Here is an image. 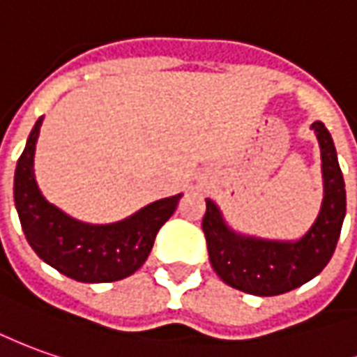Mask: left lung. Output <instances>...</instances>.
<instances>
[{
    "label": "left lung",
    "instance_id": "8db88e82",
    "mask_svg": "<svg viewBox=\"0 0 357 357\" xmlns=\"http://www.w3.org/2000/svg\"><path fill=\"white\" fill-rule=\"evenodd\" d=\"M311 128L319 138L324 197L321 213L299 240H266L246 236L230 229L219 207L205 199L203 232L213 270L234 289L250 295L271 297L319 275L331 261L346 217V189L336 148L328 128L317 121Z\"/></svg>",
    "mask_w": 357,
    "mask_h": 357
}]
</instances>
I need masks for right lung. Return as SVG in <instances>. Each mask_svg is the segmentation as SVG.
I'll list each match as a JSON object with an SVG mask.
<instances>
[{"label":"right lung","mask_w":357,"mask_h":357,"mask_svg":"<svg viewBox=\"0 0 357 357\" xmlns=\"http://www.w3.org/2000/svg\"><path fill=\"white\" fill-rule=\"evenodd\" d=\"M43 117L35 123L17 162L13 197L26 242L54 270L84 283L125 280L146 261L162 225L174 215L181 193L160 199L111 225H89L50 205L35 179V146Z\"/></svg>","instance_id":"right-lung-1"}]
</instances>
